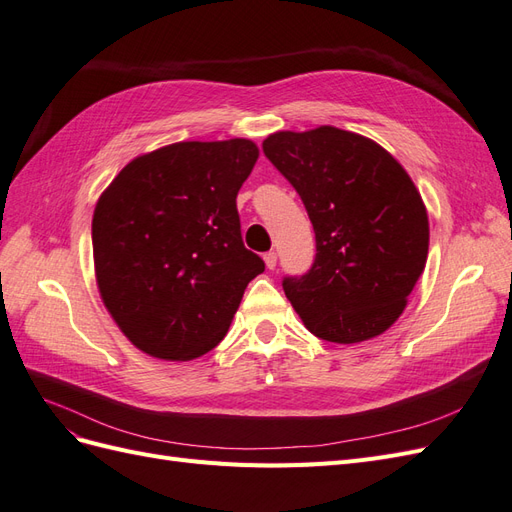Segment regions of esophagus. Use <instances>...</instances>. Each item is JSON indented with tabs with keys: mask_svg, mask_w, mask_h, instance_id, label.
Masks as SVG:
<instances>
[{
	"mask_svg": "<svg viewBox=\"0 0 512 512\" xmlns=\"http://www.w3.org/2000/svg\"><path fill=\"white\" fill-rule=\"evenodd\" d=\"M262 258H265L267 269H275V265H277V254L275 252H267Z\"/></svg>",
	"mask_w": 512,
	"mask_h": 512,
	"instance_id": "1",
	"label": "esophagus"
}]
</instances>
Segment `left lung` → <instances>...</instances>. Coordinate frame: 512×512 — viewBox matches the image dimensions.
<instances>
[{
	"label": "left lung",
	"mask_w": 512,
	"mask_h": 512,
	"mask_svg": "<svg viewBox=\"0 0 512 512\" xmlns=\"http://www.w3.org/2000/svg\"><path fill=\"white\" fill-rule=\"evenodd\" d=\"M262 151L297 190L316 232L312 269L282 282L305 327L335 344L384 333L404 312L429 250L427 209L404 166L333 126L275 132Z\"/></svg>",
	"instance_id": "left-lung-1"
}]
</instances>
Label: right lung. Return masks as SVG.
I'll use <instances>...</instances> for the list:
<instances>
[{"label": "right lung", "instance_id": "obj_1", "mask_svg": "<svg viewBox=\"0 0 512 512\" xmlns=\"http://www.w3.org/2000/svg\"><path fill=\"white\" fill-rule=\"evenodd\" d=\"M247 138L175 143L132 160L100 196L91 241L100 297L130 342L166 361L218 346L265 262L241 239Z\"/></svg>", "mask_w": 512, "mask_h": 512}]
</instances>
